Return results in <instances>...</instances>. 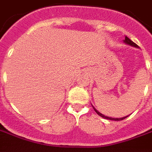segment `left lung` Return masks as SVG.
I'll return each mask as SVG.
<instances>
[{"label":"left lung","mask_w":152,"mask_h":152,"mask_svg":"<svg viewBox=\"0 0 152 152\" xmlns=\"http://www.w3.org/2000/svg\"><path fill=\"white\" fill-rule=\"evenodd\" d=\"M124 43L127 44V45H131V46H134V47H136V48H138V45H136V44L134 43V42H133V41H132V40H131L129 38L127 37H124ZM94 111L96 112V113L99 115H100L101 117L104 118V119H107V120H111V121H122V120H124V119H125L126 117H128V115L127 116H124V117H121V118L109 117V116L104 115H102V113H100L99 112H98V111H97V110H96L94 107Z\"/></svg>","instance_id":"left-lung-1"}]
</instances>
